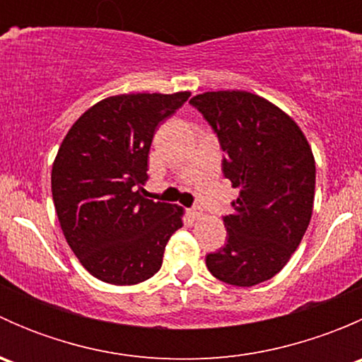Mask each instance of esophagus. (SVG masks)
<instances>
[{
	"label": "esophagus",
	"instance_id": "obj_1",
	"mask_svg": "<svg viewBox=\"0 0 362 362\" xmlns=\"http://www.w3.org/2000/svg\"><path fill=\"white\" fill-rule=\"evenodd\" d=\"M189 215H191L192 218H202L203 217V210L199 206H192L191 210H189Z\"/></svg>",
	"mask_w": 362,
	"mask_h": 362
}]
</instances>
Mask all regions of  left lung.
Here are the masks:
<instances>
[{"label": "left lung", "instance_id": "obj_1", "mask_svg": "<svg viewBox=\"0 0 362 362\" xmlns=\"http://www.w3.org/2000/svg\"><path fill=\"white\" fill-rule=\"evenodd\" d=\"M217 133L222 173L240 196L224 217L228 242L206 255L215 279L252 287L275 276L305 236L313 210L315 159L293 117L247 90L191 100Z\"/></svg>", "mask_w": 362, "mask_h": 362}]
</instances>
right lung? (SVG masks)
Segmentation results:
<instances>
[{"instance_id": "obj_1", "label": "right lung", "mask_w": 362, "mask_h": 362, "mask_svg": "<svg viewBox=\"0 0 362 362\" xmlns=\"http://www.w3.org/2000/svg\"><path fill=\"white\" fill-rule=\"evenodd\" d=\"M191 93L119 94L69 127L52 164V199L69 249L98 280L134 286L159 272L184 208L145 198L159 122Z\"/></svg>"}]
</instances>
